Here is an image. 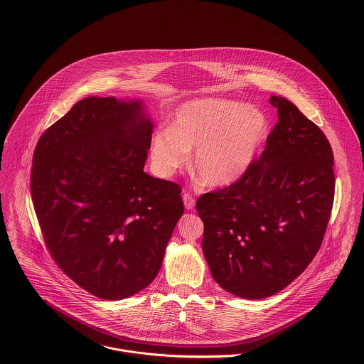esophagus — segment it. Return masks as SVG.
I'll use <instances>...</instances> for the list:
<instances>
[{
    "mask_svg": "<svg viewBox=\"0 0 364 364\" xmlns=\"http://www.w3.org/2000/svg\"><path fill=\"white\" fill-rule=\"evenodd\" d=\"M183 205L188 210H192L196 205V200L191 193H183Z\"/></svg>",
    "mask_w": 364,
    "mask_h": 364,
    "instance_id": "obj_1",
    "label": "esophagus"
}]
</instances>
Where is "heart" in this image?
Listing matches in <instances>:
<instances>
[{"label":"heart","instance_id":"1","mask_svg":"<svg viewBox=\"0 0 364 364\" xmlns=\"http://www.w3.org/2000/svg\"><path fill=\"white\" fill-rule=\"evenodd\" d=\"M267 120L259 109L225 100H196L182 105L171 127L158 129L150 141L156 172L171 176L186 165L210 186L237 181L250 166L266 136Z\"/></svg>","mask_w":364,"mask_h":364}]
</instances>
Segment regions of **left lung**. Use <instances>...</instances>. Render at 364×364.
<instances>
[{
	"label": "left lung",
	"mask_w": 364,
	"mask_h": 364,
	"mask_svg": "<svg viewBox=\"0 0 364 364\" xmlns=\"http://www.w3.org/2000/svg\"><path fill=\"white\" fill-rule=\"evenodd\" d=\"M279 122L230 186L202 195V248L228 293L259 300L299 277L321 248L335 196L333 154L323 132L283 97Z\"/></svg>",
	"instance_id": "left-lung-1"
}]
</instances>
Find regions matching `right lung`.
I'll list each match as a JSON object with an SVG mask.
<instances>
[{"instance_id": "obj_1", "label": "right lung", "mask_w": 364, "mask_h": 364, "mask_svg": "<svg viewBox=\"0 0 364 364\" xmlns=\"http://www.w3.org/2000/svg\"><path fill=\"white\" fill-rule=\"evenodd\" d=\"M141 104L90 97L41 136L31 195L48 251L81 289L122 300L146 289L183 214L181 186L144 172Z\"/></svg>"}]
</instances>
